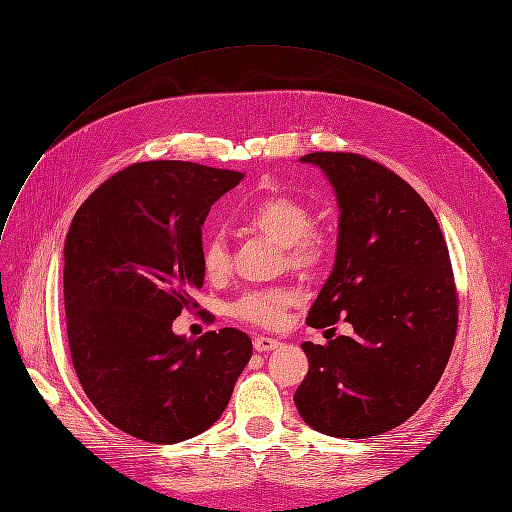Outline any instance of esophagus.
Segmentation results:
<instances>
[{"label": "esophagus", "mask_w": 512, "mask_h": 512, "mask_svg": "<svg viewBox=\"0 0 512 512\" xmlns=\"http://www.w3.org/2000/svg\"><path fill=\"white\" fill-rule=\"evenodd\" d=\"M253 346L257 352H269V350H276L280 346V342L274 337H267V335H255Z\"/></svg>", "instance_id": "34e87169"}]
</instances>
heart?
Listing matches in <instances>:
<instances>
[{
	"label": "heart",
	"instance_id": "b5f03b06",
	"mask_svg": "<svg viewBox=\"0 0 512 512\" xmlns=\"http://www.w3.org/2000/svg\"><path fill=\"white\" fill-rule=\"evenodd\" d=\"M241 224L282 245L288 263L296 269L317 271L331 257L329 234L311 226V208L298 197L286 193L265 195L243 212ZM201 267L210 280H222L228 274V247L218 232H210L203 238ZM294 302L296 292L290 288H261L234 300L230 313L257 327H276L284 321L286 311Z\"/></svg>",
	"mask_w": 512,
	"mask_h": 512
}]
</instances>
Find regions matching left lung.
<instances>
[{"label":"left lung","instance_id":"8db88e82","mask_svg":"<svg viewBox=\"0 0 512 512\" xmlns=\"http://www.w3.org/2000/svg\"><path fill=\"white\" fill-rule=\"evenodd\" d=\"M300 160L323 168L342 210L335 265L306 325L344 319L354 335L302 344L309 372L294 403L323 434L377 436L420 410L449 362L459 321L449 249L428 203L377 160L354 152Z\"/></svg>","mask_w":512,"mask_h":512}]
</instances>
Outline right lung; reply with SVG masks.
I'll return each mask as SVG.
<instances>
[{"mask_svg":"<svg viewBox=\"0 0 512 512\" xmlns=\"http://www.w3.org/2000/svg\"><path fill=\"white\" fill-rule=\"evenodd\" d=\"M243 173L183 160L135 162L102 183L65 238L67 342L100 416L154 445L208 430L251 360L234 327L173 333L203 286L201 226Z\"/></svg>","mask_w":512,"mask_h":512,"instance_id":"obj_1","label":"right lung"}]
</instances>
